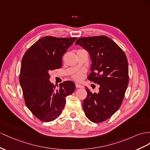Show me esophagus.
Wrapping results in <instances>:
<instances>
[{
    "label": "esophagus",
    "instance_id": "obj_1",
    "mask_svg": "<svg viewBox=\"0 0 150 150\" xmlns=\"http://www.w3.org/2000/svg\"><path fill=\"white\" fill-rule=\"evenodd\" d=\"M75 86H76V88H83V86L80 85V84H79V83H76L75 84Z\"/></svg>",
    "mask_w": 150,
    "mask_h": 150
}]
</instances>
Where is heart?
I'll use <instances>...</instances> for the list:
<instances>
[{
  "label": "heart",
  "mask_w": 150,
  "mask_h": 150,
  "mask_svg": "<svg viewBox=\"0 0 150 150\" xmlns=\"http://www.w3.org/2000/svg\"><path fill=\"white\" fill-rule=\"evenodd\" d=\"M72 77L73 79L76 80H80L83 77V71H77L75 73V74L73 75Z\"/></svg>",
  "instance_id": "obj_1"
}]
</instances>
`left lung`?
<instances>
[{
  "instance_id": "8db88e82",
  "label": "left lung",
  "mask_w": 150,
  "mask_h": 150,
  "mask_svg": "<svg viewBox=\"0 0 150 150\" xmlns=\"http://www.w3.org/2000/svg\"><path fill=\"white\" fill-rule=\"evenodd\" d=\"M89 53L92 65L88 80L99 84L98 93H87L83 101L86 117L94 123L108 120L122 105L129 83L128 61L125 52L109 37H81L75 42Z\"/></svg>"
}]
</instances>
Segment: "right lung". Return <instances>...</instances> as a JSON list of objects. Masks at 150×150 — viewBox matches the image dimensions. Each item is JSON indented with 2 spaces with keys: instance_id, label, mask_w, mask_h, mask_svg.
<instances>
[{
  "instance_id": "obj_1",
  "label": "right lung",
  "mask_w": 150,
  "mask_h": 150,
  "mask_svg": "<svg viewBox=\"0 0 150 150\" xmlns=\"http://www.w3.org/2000/svg\"><path fill=\"white\" fill-rule=\"evenodd\" d=\"M76 37L46 36L25 53L21 61L20 83L25 104L34 116L43 122L54 120L62 112L66 98L75 89L68 80L56 86L49 81V72L62 67V56Z\"/></svg>"
}]
</instances>
